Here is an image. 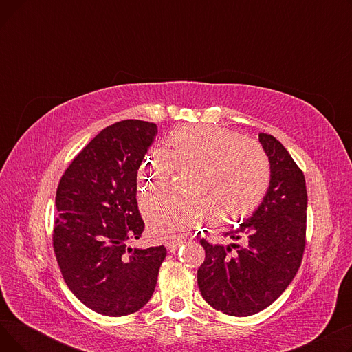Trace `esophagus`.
Returning a JSON list of instances; mask_svg holds the SVG:
<instances>
[{
  "instance_id": "34e87169",
  "label": "esophagus",
  "mask_w": 352,
  "mask_h": 352,
  "mask_svg": "<svg viewBox=\"0 0 352 352\" xmlns=\"http://www.w3.org/2000/svg\"><path fill=\"white\" fill-rule=\"evenodd\" d=\"M182 243H184V239L181 236H168L165 239L166 248H168L171 252H175L181 247Z\"/></svg>"
}]
</instances>
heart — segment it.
<instances>
[{"label":"heart","instance_id":"obj_1","mask_svg":"<svg viewBox=\"0 0 352 352\" xmlns=\"http://www.w3.org/2000/svg\"><path fill=\"white\" fill-rule=\"evenodd\" d=\"M171 153L160 145L148 150L141 166L146 190L168 181L177 168H192L186 190L194 195L157 192L145 201L148 227L157 234H177L195 227L207 210L215 226L251 214L268 190L270 160L252 140L211 126L182 128L170 135Z\"/></svg>","mask_w":352,"mask_h":352}]
</instances>
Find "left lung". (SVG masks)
<instances>
[{"instance_id":"8db88e82","label":"left lung","mask_w":352,"mask_h":352,"mask_svg":"<svg viewBox=\"0 0 352 352\" xmlns=\"http://www.w3.org/2000/svg\"><path fill=\"white\" fill-rule=\"evenodd\" d=\"M260 142L271 165L270 187L252 217L227 234L243 245L199 241L206 250L197 272L202 298L232 317L254 316L278 298L297 274L307 243L304 173L275 137L260 134Z\"/></svg>"}]
</instances>
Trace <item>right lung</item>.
<instances>
[{"label":"right lung","mask_w":352,"mask_h":352,"mask_svg":"<svg viewBox=\"0 0 352 352\" xmlns=\"http://www.w3.org/2000/svg\"><path fill=\"white\" fill-rule=\"evenodd\" d=\"M158 128L124 120L104 128L63 174L52 247L64 281L88 308L107 317L137 312L157 285L164 245L129 248L144 221L137 173Z\"/></svg>","instance_id":"1"}]
</instances>
